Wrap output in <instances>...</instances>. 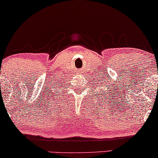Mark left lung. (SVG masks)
<instances>
[{
  "label": "left lung",
  "mask_w": 158,
  "mask_h": 158,
  "mask_svg": "<svg viewBox=\"0 0 158 158\" xmlns=\"http://www.w3.org/2000/svg\"><path fill=\"white\" fill-rule=\"evenodd\" d=\"M101 83H102V82H101ZM106 86H107V85H104V86H103V85H102V86H99V88H100L101 90H102V94H103V95H104L105 97H106V96H108V95L110 96V97H114V94H112V93H111V91L113 90H112L110 88H109V89H108V88H107V90H106ZM101 86L102 87V88H101ZM109 93L111 94L110 95V94H109ZM101 94H102V93H101ZM111 95H112V96H111Z\"/></svg>",
  "instance_id": "8db88e82"
}]
</instances>
